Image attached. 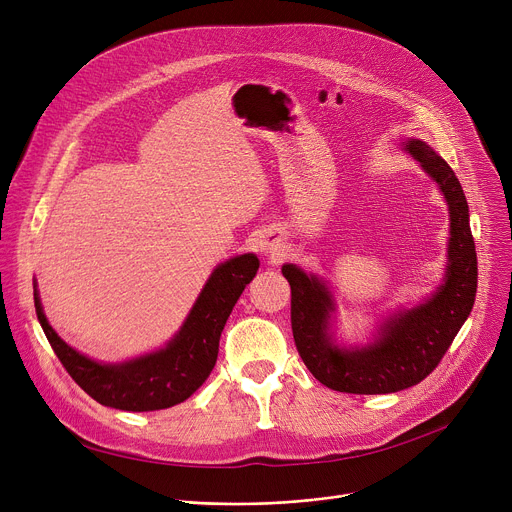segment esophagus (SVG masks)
Masks as SVG:
<instances>
[{
    "label": "esophagus",
    "instance_id": "1",
    "mask_svg": "<svg viewBox=\"0 0 512 512\" xmlns=\"http://www.w3.org/2000/svg\"><path fill=\"white\" fill-rule=\"evenodd\" d=\"M261 249L263 251H267V253H271V255H279V251H281V245L279 243H275V241H265V243H261Z\"/></svg>",
    "mask_w": 512,
    "mask_h": 512
}]
</instances>
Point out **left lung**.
I'll list each match as a JSON object with an SVG mask.
<instances>
[{
	"label": "left lung",
	"mask_w": 512,
	"mask_h": 512,
	"mask_svg": "<svg viewBox=\"0 0 512 512\" xmlns=\"http://www.w3.org/2000/svg\"><path fill=\"white\" fill-rule=\"evenodd\" d=\"M403 150L437 182L450 208L448 269L444 283L427 300L389 316L373 342L344 348L330 332L334 300L328 285L291 263L281 267L291 287V330L298 352L322 385L340 393L383 395L421 383L444 358L476 300V245L460 180L425 141L405 139Z\"/></svg>",
	"instance_id": "left-lung-1"
}]
</instances>
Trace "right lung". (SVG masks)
Masks as SVG:
<instances>
[{
  "label": "right lung",
  "mask_w": 512,
  "mask_h": 512,
  "mask_svg": "<svg viewBox=\"0 0 512 512\" xmlns=\"http://www.w3.org/2000/svg\"><path fill=\"white\" fill-rule=\"evenodd\" d=\"M257 269L259 259L253 253L218 265L180 332L164 348L119 364L91 360L68 346L48 324L38 289H34V306L62 367L87 395L121 411H158L186 401L208 379L218 356L221 332Z\"/></svg>",
  "instance_id": "obj_1"
}]
</instances>
